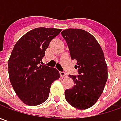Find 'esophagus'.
I'll use <instances>...</instances> for the list:
<instances>
[{"instance_id":"1","label":"esophagus","mask_w":121,"mask_h":121,"mask_svg":"<svg viewBox=\"0 0 121 121\" xmlns=\"http://www.w3.org/2000/svg\"><path fill=\"white\" fill-rule=\"evenodd\" d=\"M60 77H67V74H66V73L65 72H60Z\"/></svg>"}]
</instances>
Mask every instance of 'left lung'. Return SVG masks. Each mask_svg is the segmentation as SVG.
Listing matches in <instances>:
<instances>
[{
	"instance_id": "8db88e82",
	"label": "left lung",
	"mask_w": 121,
	"mask_h": 121,
	"mask_svg": "<svg viewBox=\"0 0 121 121\" xmlns=\"http://www.w3.org/2000/svg\"><path fill=\"white\" fill-rule=\"evenodd\" d=\"M66 40L75 67L79 75H70L74 86L65 91V99L73 107L87 109L95 104L102 94L108 79L104 52L95 38L81 29H67L61 32Z\"/></svg>"
}]
</instances>
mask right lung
I'll use <instances>...</instances> for the list:
<instances>
[{"instance_id": "1", "label": "right lung", "mask_w": 121, "mask_h": 121, "mask_svg": "<svg viewBox=\"0 0 121 121\" xmlns=\"http://www.w3.org/2000/svg\"><path fill=\"white\" fill-rule=\"evenodd\" d=\"M61 29L38 27L17 42L8 61L10 81L19 99L28 106L41 104L48 99L52 83L59 79L56 68L42 65L50 41Z\"/></svg>"}]
</instances>
